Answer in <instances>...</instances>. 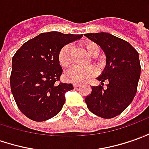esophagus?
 <instances>
[{"instance_id": "1", "label": "esophagus", "mask_w": 149, "mask_h": 149, "mask_svg": "<svg viewBox=\"0 0 149 149\" xmlns=\"http://www.w3.org/2000/svg\"><path fill=\"white\" fill-rule=\"evenodd\" d=\"M73 86H74V88L76 89V88H78L79 86H80V85L77 84V83H74V84H73Z\"/></svg>"}]
</instances>
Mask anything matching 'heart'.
I'll return each mask as SVG.
<instances>
[{
    "label": "heart",
    "mask_w": 149,
    "mask_h": 149,
    "mask_svg": "<svg viewBox=\"0 0 149 149\" xmlns=\"http://www.w3.org/2000/svg\"><path fill=\"white\" fill-rule=\"evenodd\" d=\"M87 53L95 57L100 53V46L95 42H88L85 45ZM71 45H64L58 54V60L63 68H66L71 63ZM97 72L95 67L88 66L86 68L73 67L64 72V79L68 82L71 83H83L88 81L89 79L94 77Z\"/></svg>",
    "instance_id": "obj_1"
}]
</instances>
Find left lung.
Here are the masks:
<instances>
[{
  "mask_svg": "<svg viewBox=\"0 0 149 149\" xmlns=\"http://www.w3.org/2000/svg\"><path fill=\"white\" fill-rule=\"evenodd\" d=\"M85 36L103 49L106 66L97 80L103 84L91 86V94L86 97L88 109L102 118H113L121 114L132 102L137 91L141 72L139 53L129 42L108 32L86 33Z\"/></svg>",
  "mask_w": 149,
  "mask_h": 149,
  "instance_id": "8db88e82",
  "label": "left lung"
}]
</instances>
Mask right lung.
Segmentation results:
<instances>
[{
  "label": "right lung",
  "instance_id": "right-lung-1",
  "mask_svg": "<svg viewBox=\"0 0 149 149\" xmlns=\"http://www.w3.org/2000/svg\"><path fill=\"white\" fill-rule=\"evenodd\" d=\"M59 32L40 33L25 42L12 58L11 92L19 110L36 121L56 116L72 84L58 83L63 69L58 54L64 45L82 37Z\"/></svg>",
  "mask_w": 149,
  "mask_h": 149
}]
</instances>
